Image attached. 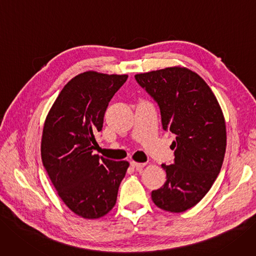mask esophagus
Wrapping results in <instances>:
<instances>
[{
  "label": "esophagus",
  "instance_id": "1",
  "mask_svg": "<svg viewBox=\"0 0 256 256\" xmlns=\"http://www.w3.org/2000/svg\"><path fill=\"white\" fill-rule=\"evenodd\" d=\"M130 166H133L134 168H136V170H141V168H142L146 166V164H139V162H130Z\"/></svg>",
  "mask_w": 256,
  "mask_h": 256
}]
</instances>
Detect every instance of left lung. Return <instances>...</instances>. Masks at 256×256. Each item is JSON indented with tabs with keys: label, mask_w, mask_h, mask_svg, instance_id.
<instances>
[{
	"label": "left lung",
	"mask_w": 256,
	"mask_h": 256,
	"mask_svg": "<svg viewBox=\"0 0 256 256\" xmlns=\"http://www.w3.org/2000/svg\"><path fill=\"white\" fill-rule=\"evenodd\" d=\"M135 79L158 104L162 128L176 136L174 164H162L164 184L152 191L153 202L168 212L191 209L218 176L226 146L224 114L200 74L180 66L144 74Z\"/></svg>",
	"instance_id": "8db88e82"
}]
</instances>
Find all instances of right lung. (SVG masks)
Returning a JSON list of instances; mask_svg holds the SVG:
<instances>
[{
    "instance_id": "1",
    "label": "right lung",
    "mask_w": 256,
    "mask_h": 256,
    "mask_svg": "<svg viewBox=\"0 0 256 256\" xmlns=\"http://www.w3.org/2000/svg\"><path fill=\"white\" fill-rule=\"evenodd\" d=\"M126 79L92 70L76 76L44 122L43 166L63 202L83 218H100L112 209L130 166L92 153L108 102Z\"/></svg>"
}]
</instances>
